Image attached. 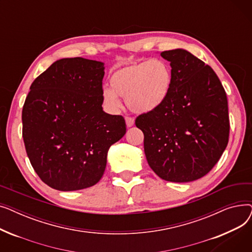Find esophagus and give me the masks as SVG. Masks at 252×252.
Segmentation results:
<instances>
[{
	"mask_svg": "<svg viewBox=\"0 0 252 252\" xmlns=\"http://www.w3.org/2000/svg\"><path fill=\"white\" fill-rule=\"evenodd\" d=\"M126 126H127L128 127L133 126L134 124H135V119H134L133 117H130V116H126Z\"/></svg>",
	"mask_w": 252,
	"mask_h": 252,
	"instance_id": "1",
	"label": "esophagus"
}]
</instances>
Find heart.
Segmentation results:
<instances>
[{"instance_id": "1", "label": "heart", "mask_w": 252, "mask_h": 252, "mask_svg": "<svg viewBox=\"0 0 252 252\" xmlns=\"http://www.w3.org/2000/svg\"><path fill=\"white\" fill-rule=\"evenodd\" d=\"M109 83L111 89L102 91V98L109 109L121 108V96L126 97L133 111L147 113L159 108L166 100L173 85V70L162 59L131 62L115 69Z\"/></svg>"}]
</instances>
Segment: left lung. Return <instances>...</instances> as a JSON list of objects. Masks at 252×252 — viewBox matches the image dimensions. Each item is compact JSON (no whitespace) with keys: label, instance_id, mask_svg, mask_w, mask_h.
Segmentation results:
<instances>
[{"label":"left lung","instance_id":"8db88e82","mask_svg":"<svg viewBox=\"0 0 252 252\" xmlns=\"http://www.w3.org/2000/svg\"><path fill=\"white\" fill-rule=\"evenodd\" d=\"M160 55L170 62L173 85L159 108L136 118L149 166L162 180L200 179L220 160L229 142L228 100L218 75L190 52Z\"/></svg>","mask_w":252,"mask_h":252}]
</instances>
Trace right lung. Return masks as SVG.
<instances>
[{
  "label": "right lung",
  "instance_id": "add662e5",
  "mask_svg": "<svg viewBox=\"0 0 252 252\" xmlns=\"http://www.w3.org/2000/svg\"><path fill=\"white\" fill-rule=\"evenodd\" d=\"M104 73L102 62L64 58L31 86L22 109L23 142L34 171L53 189L96 185L109 147L126 134L124 116L103 111Z\"/></svg>",
  "mask_w": 252,
  "mask_h": 252
}]
</instances>
